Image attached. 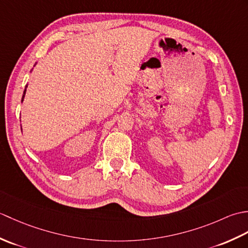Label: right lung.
Masks as SVG:
<instances>
[{"label":"right lung","instance_id":"obj_1","mask_svg":"<svg viewBox=\"0 0 248 248\" xmlns=\"http://www.w3.org/2000/svg\"><path fill=\"white\" fill-rule=\"evenodd\" d=\"M36 64H37V62H36ZM36 64H35V65H36ZM35 65H34V66H35ZM31 71H33V69L31 70ZM26 87H28V84H26V86H25V89H24V92H23V96H22V100H21V102H23V100H24V97H25V93H26ZM21 129H22V128H21Z\"/></svg>","mask_w":248,"mask_h":248}]
</instances>
